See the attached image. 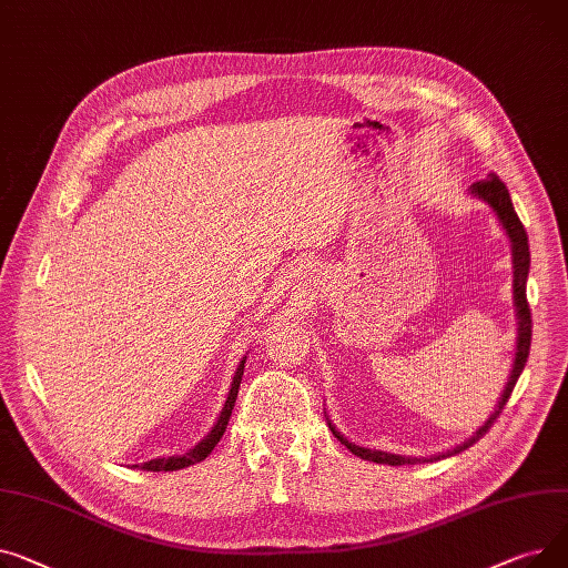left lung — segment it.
<instances>
[{
	"label": "left lung",
	"mask_w": 568,
	"mask_h": 568,
	"mask_svg": "<svg viewBox=\"0 0 568 568\" xmlns=\"http://www.w3.org/2000/svg\"><path fill=\"white\" fill-rule=\"evenodd\" d=\"M468 194L479 199V202H484L497 217L499 226L505 229L507 239L511 243V263H514V310H516V357H514V366H511V374H509V381L503 389V394H499V402L495 406V410L490 413V417L473 433V436L447 449V452H438L433 456H406V454H392V452H381V449H369V447H359L355 443H351L348 438H344V433L332 424V419L327 417V426L329 430L335 433V438L346 445L355 456L364 458V460H374V463H385V465H415V463H426V460H440V458H447V456H454V454H460L463 449L473 447L479 438L486 436V430L493 426V422L499 417V413H503V408L507 406L509 396L516 387V381L520 378L523 369H525V362H527V355H529V342H531V318H529V307H527V275H529V245H527V231L523 229V222L518 220L516 211H514V204H511V196H509V190L507 185L499 181L495 174H488L486 181H477L468 187Z\"/></svg>",
	"instance_id": "8db88e82"
}]
</instances>
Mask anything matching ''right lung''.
I'll return each mask as SVG.
<instances>
[{"label": "right lung", "instance_id": "right-lung-1", "mask_svg": "<svg viewBox=\"0 0 568 568\" xmlns=\"http://www.w3.org/2000/svg\"><path fill=\"white\" fill-rule=\"evenodd\" d=\"M245 359H247V355L241 359L236 374H233V381H231V387H229V394H226L224 408H222V413H220L217 422L213 424V428L209 430V436H204V440H199V443H196L190 452H185V454H174V456L151 458V460H146V463L132 465V468H140V470H146V473H174V470H183V468H187V465H194V463H199V460H204V458L215 449V445L220 443V438L224 436L226 424H229V417H231V410H233V404H236V396H239L241 381H243Z\"/></svg>", "mask_w": 568, "mask_h": 568}]
</instances>
